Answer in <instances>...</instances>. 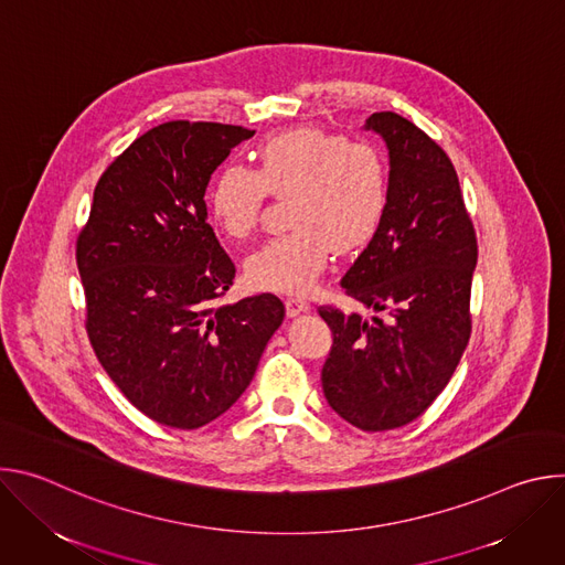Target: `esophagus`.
<instances>
[{
  "label": "esophagus",
  "instance_id": "esophagus-1",
  "mask_svg": "<svg viewBox=\"0 0 565 565\" xmlns=\"http://www.w3.org/2000/svg\"><path fill=\"white\" fill-rule=\"evenodd\" d=\"M308 310H310L308 301H303V299H299V297H288V299H286V312H288V317H297V315L308 312Z\"/></svg>",
  "mask_w": 565,
  "mask_h": 565
}]
</instances>
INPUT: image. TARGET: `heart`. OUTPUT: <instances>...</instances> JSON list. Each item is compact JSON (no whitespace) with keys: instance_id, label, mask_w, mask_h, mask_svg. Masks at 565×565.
Here are the masks:
<instances>
[{"instance_id":"1","label":"heart","mask_w":565,"mask_h":565,"mask_svg":"<svg viewBox=\"0 0 565 565\" xmlns=\"http://www.w3.org/2000/svg\"><path fill=\"white\" fill-rule=\"evenodd\" d=\"M257 172L227 163L210 183L207 210L218 232L241 241L255 232L266 194L288 199V234L275 236L246 262L259 290L308 292L333 253L364 246L388 201V166L369 140H347L317 127H292L266 138Z\"/></svg>"}]
</instances>
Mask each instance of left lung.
<instances>
[{
  "label": "left lung",
  "instance_id": "1",
  "mask_svg": "<svg viewBox=\"0 0 565 565\" xmlns=\"http://www.w3.org/2000/svg\"><path fill=\"white\" fill-rule=\"evenodd\" d=\"M364 129L386 142L388 201L342 288L371 317L319 308L333 331L321 388L353 427L386 431L425 414L465 353L478 246L449 156L393 111Z\"/></svg>",
  "mask_w": 565,
  "mask_h": 565
}]
</instances>
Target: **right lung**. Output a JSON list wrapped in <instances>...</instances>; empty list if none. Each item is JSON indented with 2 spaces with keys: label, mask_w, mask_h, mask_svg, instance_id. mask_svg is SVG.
I'll return each instance as SVG.
<instances>
[{
  "label": "right lung",
  "mask_w": 565,
  "mask_h": 565,
  "mask_svg": "<svg viewBox=\"0 0 565 565\" xmlns=\"http://www.w3.org/2000/svg\"><path fill=\"white\" fill-rule=\"evenodd\" d=\"M255 131L174 120L136 138L100 177L77 270L92 347L147 418L199 429L248 388L286 308L264 292L214 306L234 264L207 223L205 190Z\"/></svg>",
  "instance_id": "right-lung-1"
}]
</instances>
